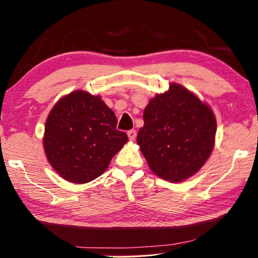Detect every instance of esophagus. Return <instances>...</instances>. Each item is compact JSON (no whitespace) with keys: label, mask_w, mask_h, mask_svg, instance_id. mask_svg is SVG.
Masks as SVG:
<instances>
[{"label":"esophagus","mask_w":258,"mask_h":258,"mask_svg":"<svg viewBox=\"0 0 258 258\" xmlns=\"http://www.w3.org/2000/svg\"><path fill=\"white\" fill-rule=\"evenodd\" d=\"M127 135H128V139L131 140V141H134L135 138H137V131L135 130H130L127 132Z\"/></svg>","instance_id":"obj_1"}]
</instances>
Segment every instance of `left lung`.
I'll list each match as a JSON object with an SVG mask.
<instances>
[{
    "label": "left lung",
    "instance_id": "left-lung-1",
    "mask_svg": "<svg viewBox=\"0 0 258 258\" xmlns=\"http://www.w3.org/2000/svg\"><path fill=\"white\" fill-rule=\"evenodd\" d=\"M137 142L151 171L181 182L197 173L214 147L216 120L207 104L178 84L156 95L143 112Z\"/></svg>",
    "mask_w": 258,
    "mask_h": 258
}]
</instances>
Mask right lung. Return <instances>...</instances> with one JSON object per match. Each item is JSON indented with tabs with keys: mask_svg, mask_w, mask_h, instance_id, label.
<instances>
[{
	"mask_svg": "<svg viewBox=\"0 0 258 258\" xmlns=\"http://www.w3.org/2000/svg\"><path fill=\"white\" fill-rule=\"evenodd\" d=\"M117 118L100 97L75 91L59 100L45 123L44 150L61 177L87 183L106 171L127 142Z\"/></svg>",
	"mask_w": 258,
	"mask_h": 258,
	"instance_id": "obj_1",
	"label": "right lung"
}]
</instances>
